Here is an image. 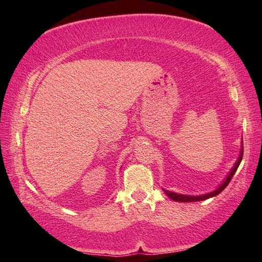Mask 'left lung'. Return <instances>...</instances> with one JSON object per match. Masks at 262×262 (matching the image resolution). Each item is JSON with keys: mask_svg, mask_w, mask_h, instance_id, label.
<instances>
[{"mask_svg": "<svg viewBox=\"0 0 262 262\" xmlns=\"http://www.w3.org/2000/svg\"><path fill=\"white\" fill-rule=\"evenodd\" d=\"M242 157H243V145H242V147H241V152H240V155H238L236 163L234 164V166H233V169L231 170L230 173L227 174V177L225 178V180L223 181V183H222V185H221L219 188H217L216 190H214V191L208 192V193H205V194H199V196H188V194H181V193L172 192V191H169V190H165V189H163V191L166 193V196L170 197L172 200H174V202H180V203L202 202V200H206V199H208V198L215 197V196H217V194L223 191L224 189L226 188V186L229 185L230 181L232 180L233 176H234V173L236 172V170H237V168H238V165H240V163H241Z\"/></svg>", "mask_w": 262, "mask_h": 262, "instance_id": "obj_1", "label": "left lung"}]
</instances>
